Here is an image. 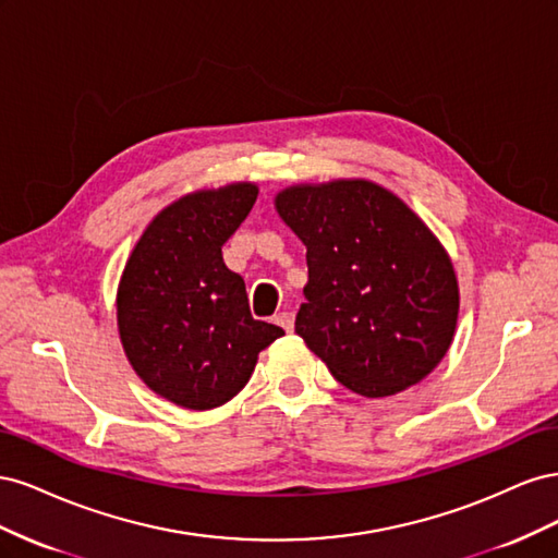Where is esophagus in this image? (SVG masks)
<instances>
[{
    "instance_id": "34e87169",
    "label": "esophagus",
    "mask_w": 558,
    "mask_h": 558,
    "mask_svg": "<svg viewBox=\"0 0 558 558\" xmlns=\"http://www.w3.org/2000/svg\"><path fill=\"white\" fill-rule=\"evenodd\" d=\"M275 324L281 326L286 332H291L293 326H295V316H293V312H279L275 316Z\"/></svg>"
}]
</instances>
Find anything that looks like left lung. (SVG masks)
<instances>
[{"label": "left lung", "instance_id": "8db88e82", "mask_svg": "<svg viewBox=\"0 0 558 558\" xmlns=\"http://www.w3.org/2000/svg\"><path fill=\"white\" fill-rule=\"evenodd\" d=\"M275 209L307 246L295 332L330 375L365 398L426 379L447 356L461 305L435 232L369 179L289 185Z\"/></svg>", "mask_w": 558, "mask_h": 558}]
</instances>
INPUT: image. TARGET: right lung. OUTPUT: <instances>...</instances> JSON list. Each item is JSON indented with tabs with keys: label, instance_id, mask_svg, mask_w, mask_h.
<instances>
[{
	"label": "right lung",
	"instance_id": "obj_1",
	"mask_svg": "<svg viewBox=\"0 0 558 558\" xmlns=\"http://www.w3.org/2000/svg\"><path fill=\"white\" fill-rule=\"evenodd\" d=\"M256 197V183L238 181L174 199L146 226L118 283L125 356L150 391L179 408H221L283 335L251 316L244 279L221 253Z\"/></svg>",
	"mask_w": 558,
	"mask_h": 558
}]
</instances>
